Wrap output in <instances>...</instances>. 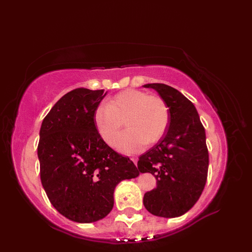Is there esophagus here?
<instances>
[{"instance_id":"1","label":"esophagus","mask_w":252,"mask_h":252,"mask_svg":"<svg viewBox=\"0 0 252 252\" xmlns=\"http://www.w3.org/2000/svg\"><path fill=\"white\" fill-rule=\"evenodd\" d=\"M130 160L133 161V162L137 165V163H138V157H131V158H130Z\"/></svg>"}]
</instances>
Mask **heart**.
Instances as JSON below:
<instances>
[{
    "label": "heart",
    "mask_w": 252,
    "mask_h": 252,
    "mask_svg": "<svg viewBox=\"0 0 252 252\" xmlns=\"http://www.w3.org/2000/svg\"><path fill=\"white\" fill-rule=\"evenodd\" d=\"M94 122L100 137L110 146L125 124L127 129L119 136L116 147L130 154L144 144L150 146L161 139L168 126L169 110L161 97L128 89L118 93L107 104L98 105Z\"/></svg>",
    "instance_id": "obj_1"
}]
</instances>
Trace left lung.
<instances>
[{
	"instance_id": "obj_1",
	"label": "left lung",
	"mask_w": 252,
	"mask_h": 252,
	"mask_svg": "<svg viewBox=\"0 0 252 252\" xmlns=\"http://www.w3.org/2000/svg\"><path fill=\"white\" fill-rule=\"evenodd\" d=\"M167 104V129L154 146L139 157L141 173H150L157 186L144 195L150 214L177 218L198 201L208 171L205 129L193 103L178 90L164 84H147Z\"/></svg>"
}]
</instances>
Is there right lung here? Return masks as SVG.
<instances>
[{
    "mask_svg": "<svg viewBox=\"0 0 252 252\" xmlns=\"http://www.w3.org/2000/svg\"><path fill=\"white\" fill-rule=\"evenodd\" d=\"M105 95L104 90L70 91L53 106L39 129L42 185L52 205L76 222L105 218L113 207L116 185L140 175L96 128L94 112Z\"/></svg>",
    "mask_w": 252,
    "mask_h": 252,
    "instance_id": "add662e5",
    "label": "right lung"
}]
</instances>
